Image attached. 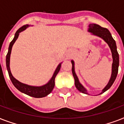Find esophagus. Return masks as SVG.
Here are the masks:
<instances>
[{
	"label": "esophagus",
	"instance_id": "esophagus-1",
	"mask_svg": "<svg viewBox=\"0 0 124 124\" xmlns=\"http://www.w3.org/2000/svg\"><path fill=\"white\" fill-rule=\"evenodd\" d=\"M68 57H70V55H68Z\"/></svg>",
	"mask_w": 124,
	"mask_h": 124
}]
</instances>
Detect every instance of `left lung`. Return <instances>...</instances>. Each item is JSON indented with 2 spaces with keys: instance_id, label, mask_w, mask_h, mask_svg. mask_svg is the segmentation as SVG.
<instances>
[{
  "instance_id": "8db88e82",
  "label": "left lung",
  "mask_w": 124,
  "mask_h": 124,
  "mask_svg": "<svg viewBox=\"0 0 124 124\" xmlns=\"http://www.w3.org/2000/svg\"><path fill=\"white\" fill-rule=\"evenodd\" d=\"M88 32L91 33V35L98 37L101 38L104 41L106 42L109 47L112 53V58H113V64H112V71L111 75L110 78L108 82V84L106 85V87L102 89V92L99 94H102L103 93L106 92V91L111 87L113 84L115 80L116 76H117L118 71V66H119V54L118 53L117 49H116V45L115 40L112 37L111 34L109 31L106 28H102L100 26L96 24H90L89 25ZM72 64V73L73 75L74 79H75V87L80 92L85 93V94H89L87 91L84 87L81 84L78 78L75 71V62L73 60H71Z\"/></svg>"
}]
</instances>
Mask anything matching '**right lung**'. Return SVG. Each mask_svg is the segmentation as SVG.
I'll list each match as a JSON object with an SVG mask.
<instances>
[{
	"instance_id": "obj_1",
	"label": "right lung",
	"mask_w": 124,
	"mask_h": 124,
	"mask_svg": "<svg viewBox=\"0 0 124 124\" xmlns=\"http://www.w3.org/2000/svg\"><path fill=\"white\" fill-rule=\"evenodd\" d=\"M28 24L23 26L20 28H19L16 32L15 34L14 38L12 40V41L11 42L9 46L8 52L6 55V68L7 70L8 71L9 76L10 78L11 81L13 83V84L14 85V86L16 87L18 91H20V92L23 93L24 94L29 95L30 96L34 97V98H42L45 97L47 95H48L50 93L53 91L54 87V79L56 77V75L58 74L61 68V64L62 62L58 64V66L56 67V70L54 71V73L52 77L51 78V79L49 80V82L46 84L41 85V86H33V85H30L26 84L24 83H22L19 82L18 80H16L14 77L12 75L11 72L10 70V67H9V64H10V55L11 53V49L12 47L14 44V43L18 39V35L20 32L23 31L25 30H26L28 27H30Z\"/></svg>"
}]
</instances>
